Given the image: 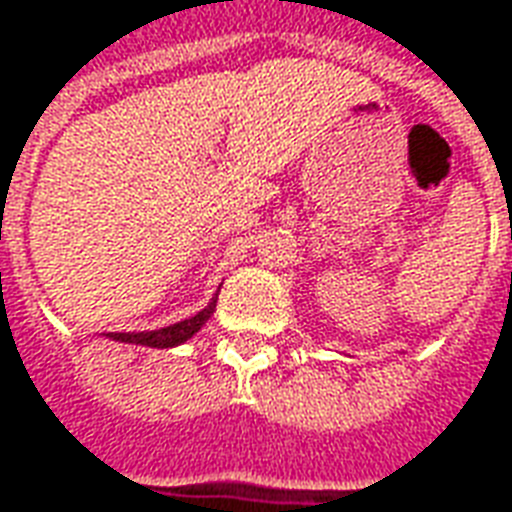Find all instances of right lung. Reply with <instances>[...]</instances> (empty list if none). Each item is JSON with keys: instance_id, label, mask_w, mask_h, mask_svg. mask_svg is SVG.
Masks as SVG:
<instances>
[{"instance_id": "add662e5", "label": "right lung", "mask_w": 512, "mask_h": 512, "mask_svg": "<svg viewBox=\"0 0 512 512\" xmlns=\"http://www.w3.org/2000/svg\"><path fill=\"white\" fill-rule=\"evenodd\" d=\"M212 308H215V302H212L210 308L196 313V316L185 319V322L171 324V327H163V330H152V333H108V338L122 343H136V346H152V349H169V346L185 343L190 335L199 333L201 324L210 319Z\"/></svg>"}]
</instances>
